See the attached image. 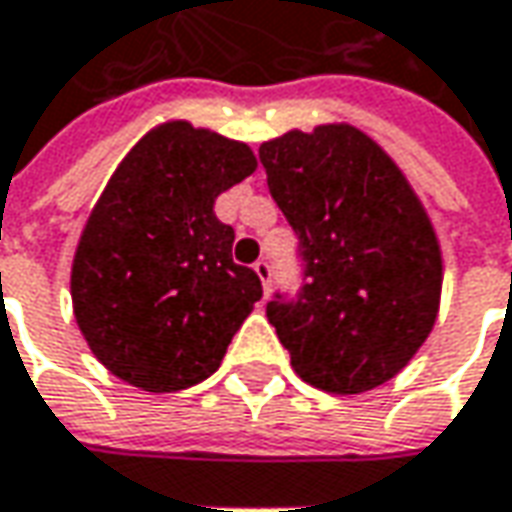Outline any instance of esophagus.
Here are the masks:
<instances>
[{"instance_id":"obj_1","label":"esophagus","mask_w":512,"mask_h":512,"mask_svg":"<svg viewBox=\"0 0 512 512\" xmlns=\"http://www.w3.org/2000/svg\"><path fill=\"white\" fill-rule=\"evenodd\" d=\"M253 270H256V276H259V282H262V287H270V276H273V270H270V262H265V259H259L256 265H253Z\"/></svg>"}]
</instances>
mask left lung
<instances>
[{"label": "left lung", "mask_w": 512, "mask_h": 512, "mask_svg": "<svg viewBox=\"0 0 512 512\" xmlns=\"http://www.w3.org/2000/svg\"><path fill=\"white\" fill-rule=\"evenodd\" d=\"M267 187L299 236L305 287L267 319L307 384L356 396L399 376L442 302V245L402 168L347 125L262 142Z\"/></svg>", "instance_id": "left-lung-1"}]
</instances>
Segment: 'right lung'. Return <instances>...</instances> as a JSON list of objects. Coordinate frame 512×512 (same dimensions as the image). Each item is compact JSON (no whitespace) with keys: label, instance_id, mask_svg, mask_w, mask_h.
Returning <instances> with one entry per match:
<instances>
[{"label":"right lung","instance_id":"1","mask_svg":"<svg viewBox=\"0 0 512 512\" xmlns=\"http://www.w3.org/2000/svg\"><path fill=\"white\" fill-rule=\"evenodd\" d=\"M253 170L245 142L185 119L148 130L113 170L73 253L70 299L116 379L176 393L219 370L262 282L233 262L213 205Z\"/></svg>","mask_w":512,"mask_h":512}]
</instances>
